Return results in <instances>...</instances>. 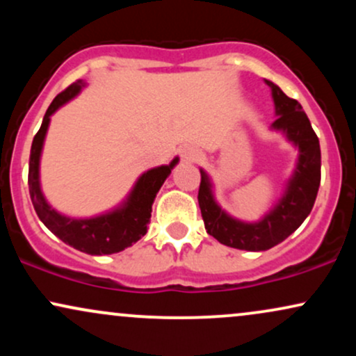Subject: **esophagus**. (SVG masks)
Segmentation results:
<instances>
[{"mask_svg":"<svg viewBox=\"0 0 356 356\" xmlns=\"http://www.w3.org/2000/svg\"><path fill=\"white\" fill-rule=\"evenodd\" d=\"M181 157L184 162H199L202 159L201 150L195 149V147H184L181 150Z\"/></svg>","mask_w":356,"mask_h":356,"instance_id":"34e87169","label":"esophagus"}]
</instances>
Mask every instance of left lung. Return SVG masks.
I'll list each match as a JSON object with an SVG mask.
<instances>
[{
  "instance_id": "8db88e82",
  "label": "left lung",
  "mask_w": 356,
  "mask_h": 356,
  "mask_svg": "<svg viewBox=\"0 0 356 356\" xmlns=\"http://www.w3.org/2000/svg\"><path fill=\"white\" fill-rule=\"evenodd\" d=\"M264 81L271 88L275 102L276 120L271 129L283 134L286 140L298 149L296 165L283 194L256 222L232 218L219 206L209 174L204 169H201L197 195L206 231L224 246L244 251H266L293 234L312 212L321 179L320 140L303 107L295 99H289L273 81Z\"/></svg>"
}]
</instances>
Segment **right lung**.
Returning <instances> with one entry per match:
<instances>
[{
	"label": "right lung",
	"instance_id": "1",
	"mask_svg": "<svg viewBox=\"0 0 356 356\" xmlns=\"http://www.w3.org/2000/svg\"><path fill=\"white\" fill-rule=\"evenodd\" d=\"M87 87L83 80L75 81L70 87L53 99V102L44 113L42 127L33 138L30 152V169H28V187H30V197L38 218L44 226L50 229L56 238H60L68 246L79 249L92 256L113 254V252L124 251L125 248L136 244L142 236H145L147 224L150 222V212L155 195L165 179L169 177L170 170L179 164V157H174L172 162L167 165H159L154 169L145 170L134 184L129 195L118 204L117 207L104 214L93 216V218H70L65 216L48 204L40 184V159L47 137L48 125L53 113Z\"/></svg>",
	"mask_w": 356,
	"mask_h": 356
}]
</instances>
